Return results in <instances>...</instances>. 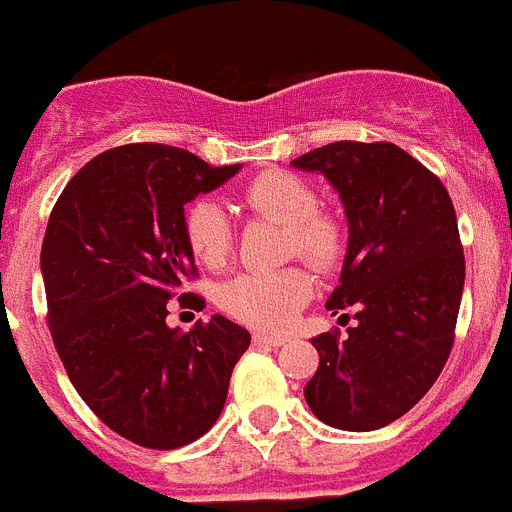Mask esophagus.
I'll list each match as a JSON object with an SVG mask.
<instances>
[{"label":"esophagus","mask_w":512,"mask_h":512,"mask_svg":"<svg viewBox=\"0 0 512 512\" xmlns=\"http://www.w3.org/2000/svg\"><path fill=\"white\" fill-rule=\"evenodd\" d=\"M287 341L289 338L282 333H264V330L253 333V343H264V346H284Z\"/></svg>","instance_id":"34e87169"}]
</instances>
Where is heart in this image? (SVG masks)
<instances>
[{
    "mask_svg": "<svg viewBox=\"0 0 512 512\" xmlns=\"http://www.w3.org/2000/svg\"><path fill=\"white\" fill-rule=\"evenodd\" d=\"M243 200L259 215L289 225V256H302L315 269H336L346 256L341 220L320 212V194L297 174L264 171L243 189ZM184 238L197 259L220 269L233 251V228L220 202H192L184 212ZM315 295V279L305 266L277 271H241L220 287V305L228 315L253 328L282 330Z\"/></svg>",
    "mask_w": 512,
    "mask_h": 512,
    "instance_id": "b5f03b06",
    "label": "heart"
}]
</instances>
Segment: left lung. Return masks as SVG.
<instances>
[{"instance_id": "1", "label": "left lung", "mask_w": 512, "mask_h": 512, "mask_svg": "<svg viewBox=\"0 0 512 512\" xmlns=\"http://www.w3.org/2000/svg\"><path fill=\"white\" fill-rule=\"evenodd\" d=\"M341 194L348 251L333 315L359 323L312 338L318 372L305 400L341 431H377L433 387L454 346L464 246L454 202L433 171L395 143L336 140L295 158ZM341 315V318H343Z\"/></svg>"}]
</instances>
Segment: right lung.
Here are the masks:
<instances>
[{
    "label": "right lung",
    "mask_w": 512,
    "mask_h": 512,
    "mask_svg": "<svg viewBox=\"0 0 512 512\" xmlns=\"http://www.w3.org/2000/svg\"><path fill=\"white\" fill-rule=\"evenodd\" d=\"M238 169L161 143L110 148L71 176L45 228L40 269L63 369L107 428L146 449L210 431L251 343L223 315L189 333L166 325L169 300L197 277L184 205ZM179 305L205 300L182 292Z\"/></svg>",
    "instance_id": "1"
}]
</instances>
